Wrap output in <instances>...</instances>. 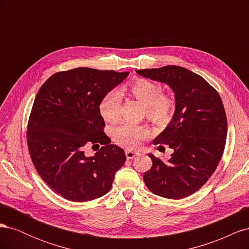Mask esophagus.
<instances>
[{"mask_svg": "<svg viewBox=\"0 0 249 249\" xmlns=\"http://www.w3.org/2000/svg\"><path fill=\"white\" fill-rule=\"evenodd\" d=\"M138 155H139V153H137V152H133V150H130V149L125 150V156L127 159H133V158H135Z\"/></svg>", "mask_w": 249, "mask_h": 249, "instance_id": "1", "label": "esophagus"}]
</instances>
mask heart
Here are the masks:
<instances>
[{
	"label": "heart",
	"mask_w": 249,
	"mask_h": 249,
	"mask_svg": "<svg viewBox=\"0 0 249 249\" xmlns=\"http://www.w3.org/2000/svg\"><path fill=\"white\" fill-rule=\"evenodd\" d=\"M120 92L129 93L141 103L145 107L146 117L155 124H167L173 116L175 102L170 96L164 95L162 87L153 81L137 79L120 89ZM120 92L110 91L100 105L101 114L108 123L115 124L120 118L123 101ZM148 136L149 132L145 127L127 123L118 126L113 134L117 144L132 149L137 148Z\"/></svg>",
	"instance_id": "obj_1"
}]
</instances>
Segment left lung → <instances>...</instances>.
<instances>
[{
	"label": "left lung",
	"instance_id": "8db88e82",
	"mask_svg": "<svg viewBox=\"0 0 249 249\" xmlns=\"http://www.w3.org/2000/svg\"><path fill=\"white\" fill-rule=\"evenodd\" d=\"M136 72L165 83L176 100L170 123L154 140V144H166L173 153L167 161L148 154L153 165L143 180L159 196H189L207 183L223 154L228 120L221 97L199 74L184 67L167 65Z\"/></svg>",
	"mask_w": 249,
	"mask_h": 249
}]
</instances>
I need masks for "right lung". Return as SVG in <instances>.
Here are the masks:
<instances>
[{"label": "right lung", "instance_id": "add662e5", "mask_svg": "<svg viewBox=\"0 0 249 249\" xmlns=\"http://www.w3.org/2000/svg\"><path fill=\"white\" fill-rule=\"evenodd\" d=\"M129 73L78 67L53 74L37 92L28 124L29 152L41 178L62 197L83 202L110 191L126 158L103 132L100 105ZM88 142L103 144L92 157L84 153Z\"/></svg>", "mask_w": 249, "mask_h": 249}]
</instances>
